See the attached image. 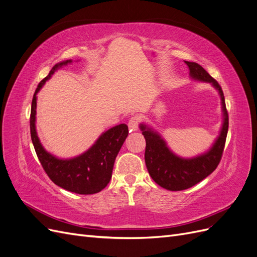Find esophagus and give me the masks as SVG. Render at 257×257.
<instances>
[{
	"label": "esophagus",
	"mask_w": 257,
	"mask_h": 257,
	"mask_svg": "<svg viewBox=\"0 0 257 257\" xmlns=\"http://www.w3.org/2000/svg\"><path fill=\"white\" fill-rule=\"evenodd\" d=\"M138 125H139V118H138V116H132V118L128 121L130 132L137 131L138 130Z\"/></svg>",
	"instance_id": "esophagus-1"
}]
</instances>
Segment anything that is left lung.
<instances>
[{
  "label": "left lung",
  "instance_id": "8db88e82",
  "mask_svg": "<svg viewBox=\"0 0 257 257\" xmlns=\"http://www.w3.org/2000/svg\"><path fill=\"white\" fill-rule=\"evenodd\" d=\"M185 64L189 66L190 76L193 79L211 83L219 91L222 100L223 125L219 137L209 151L196 158L182 159L169 150L158 132L146 124H141L139 127L146 139L145 162L148 172L154 182L169 191L189 189L214 172L222 159L228 131V113L221 85L195 62L185 61Z\"/></svg>",
  "mask_w": 257,
  "mask_h": 257
}]
</instances>
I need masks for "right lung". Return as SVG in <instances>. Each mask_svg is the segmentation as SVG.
<instances>
[{"mask_svg":"<svg viewBox=\"0 0 257 257\" xmlns=\"http://www.w3.org/2000/svg\"><path fill=\"white\" fill-rule=\"evenodd\" d=\"M71 62L67 60L56 64L48 76L38 83L31 106V138L45 173L54 184L69 192L89 195L100 192L109 183L114 160L128 135V127L126 124H119L106 131L88 151L73 159H58L44 149L35 127L36 94L58 68Z\"/></svg>","mask_w":257,"mask_h":257,"instance_id":"obj_1","label":"right lung"}]
</instances>
